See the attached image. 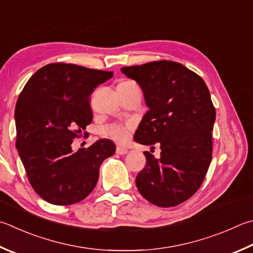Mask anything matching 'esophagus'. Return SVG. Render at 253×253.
Instances as JSON below:
<instances>
[{
    "label": "esophagus",
    "mask_w": 253,
    "mask_h": 253,
    "mask_svg": "<svg viewBox=\"0 0 253 253\" xmlns=\"http://www.w3.org/2000/svg\"><path fill=\"white\" fill-rule=\"evenodd\" d=\"M128 153V150L126 148H122V147H117L116 148V154L118 155H126Z\"/></svg>",
    "instance_id": "34e87169"
}]
</instances>
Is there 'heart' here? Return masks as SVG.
Returning <instances> with one entry per match:
<instances>
[{
  "mask_svg": "<svg viewBox=\"0 0 253 253\" xmlns=\"http://www.w3.org/2000/svg\"><path fill=\"white\" fill-rule=\"evenodd\" d=\"M129 83H134L130 81H124L121 84H129ZM103 135L111 138L115 142L119 145H125L129 141L132 132V126L130 124H122V123H115L107 125L103 128Z\"/></svg>",
  "mask_w": 253,
  "mask_h": 253,
  "instance_id": "b5f03b06",
  "label": "heart"
}]
</instances>
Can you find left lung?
<instances>
[{
	"instance_id": "left-lung-1",
	"label": "left lung",
	"mask_w": 253,
	"mask_h": 253,
	"mask_svg": "<svg viewBox=\"0 0 253 253\" xmlns=\"http://www.w3.org/2000/svg\"><path fill=\"white\" fill-rule=\"evenodd\" d=\"M122 72L138 83L149 107L134 140L162 149L159 158L144 153L146 166L137 174V188L153 205H180L199 189L212 158L215 109L208 87L198 74L172 61Z\"/></svg>"
}]
</instances>
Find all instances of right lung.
Wrapping results in <instances>:
<instances>
[{"instance_id":"1","label":"right lung","mask_w":253,"mask_h":253,"mask_svg":"<svg viewBox=\"0 0 253 253\" xmlns=\"http://www.w3.org/2000/svg\"><path fill=\"white\" fill-rule=\"evenodd\" d=\"M113 72L52 63L34 73L15 106L16 148L31 186L56 206L80 203L99 177L103 160L116 147L99 139L73 153L72 142L93 121L90 95Z\"/></svg>"}]
</instances>
